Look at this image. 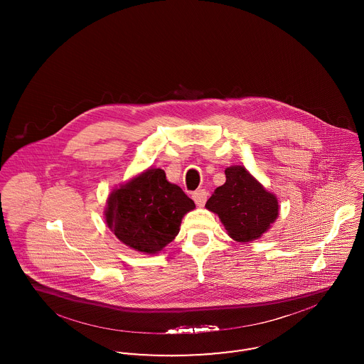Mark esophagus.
<instances>
[{
  "label": "esophagus",
  "mask_w": 364,
  "mask_h": 364,
  "mask_svg": "<svg viewBox=\"0 0 364 364\" xmlns=\"http://www.w3.org/2000/svg\"><path fill=\"white\" fill-rule=\"evenodd\" d=\"M192 199L195 200V203L199 206V208H203L206 200H208V192L206 190H198L195 191L192 193Z\"/></svg>",
  "instance_id": "1"
}]
</instances>
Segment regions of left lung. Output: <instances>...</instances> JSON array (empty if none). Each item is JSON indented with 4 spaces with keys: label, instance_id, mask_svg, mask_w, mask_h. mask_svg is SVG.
Here are the masks:
<instances>
[{
    "label": "left lung",
    "instance_id": "8db88e82",
    "mask_svg": "<svg viewBox=\"0 0 364 364\" xmlns=\"http://www.w3.org/2000/svg\"><path fill=\"white\" fill-rule=\"evenodd\" d=\"M225 176V184L214 191L206 208L218 214L233 240L252 242L277 220V198L244 166H229Z\"/></svg>",
    "mask_w": 364,
    "mask_h": 364
}]
</instances>
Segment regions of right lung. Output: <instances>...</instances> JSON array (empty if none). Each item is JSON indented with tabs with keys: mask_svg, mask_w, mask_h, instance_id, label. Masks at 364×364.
<instances>
[{
	"mask_svg": "<svg viewBox=\"0 0 364 364\" xmlns=\"http://www.w3.org/2000/svg\"><path fill=\"white\" fill-rule=\"evenodd\" d=\"M193 208V200L162 169L150 168L112 191L105 221L125 245L154 255L178 235L183 217Z\"/></svg>",
	"mask_w": 364,
	"mask_h": 364,
	"instance_id": "1",
	"label": "right lung"
}]
</instances>
